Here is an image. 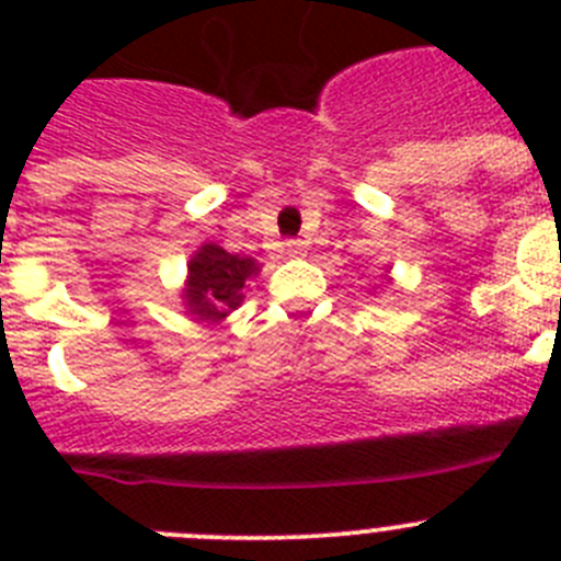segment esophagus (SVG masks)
I'll return each instance as SVG.
<instances>
[{
	"mask_svg": "<svg viewBox=\"0 0 561 561\" xmlns=\"http://www.w3.org/2000/svg\"><path fill=\"white\" fill-rule=\"evenodd\" d=\"M284 250H286V255L289 257H297V255H304V241H297V238H289V241H286L284 244Z\"/></svg>",
	"mask_w": 561,
	"mask_h": 561,
	"instance_id": "34e87169",
	"label": "esophagus"
}]
</instances>
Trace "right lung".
<instances>
[{
    "mask_svg": "<svg viewBox=\"0 0 561 561\" xmlns=\"http://www.w3.org/2000/svg\"><path fill=\"white\" fill-rule=\"evenodd\" d=\"M261 266L252 257L230 255L219 244H202L187 264V284L182 289L185 306L196 320L219 323L244 300V284Z\"/></svg>",
    "mask_w": 561,
    "mask_h": 561,
    "instance_id": "1",
    "label": "right lung"
}]
</instances>
